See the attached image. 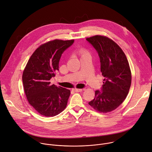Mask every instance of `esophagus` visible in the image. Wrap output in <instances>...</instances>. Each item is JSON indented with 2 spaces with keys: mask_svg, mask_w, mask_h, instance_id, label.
Returning a JSON list of instances; mask_svg holds the SVG:
<instances>
[{
  "mask_svg": "<svg viewBox=\"0 0 152 152\" xmlns=\"http://www.w3.org/2000/svg\"><path fill=\"white\" fill-rule=\"evenodd\" d=\"M73 91H74L75 92H81V91H82V89L75 88V89H73Z\"/></svg>",
  "mask_w": 152,
  "mask_h": 152,
  "instance_id": "obj_1",
  "label": "esophagus"
}]
</instances>
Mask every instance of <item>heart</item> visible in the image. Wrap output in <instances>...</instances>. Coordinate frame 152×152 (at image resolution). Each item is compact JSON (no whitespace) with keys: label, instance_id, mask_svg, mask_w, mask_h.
<instances>
[{"label":"heart","instance_id":"b5f03b06","mask_svg":"<svg viewBox=\"0 0 152 152\" xmlns=\"http://www.w3.org/2000/svg\"><path fill=\"white\" fill-rule=\"evenodd\" d=\"M79 54H80V55L81 56V57L85 56H86V55H90L89 53H88L87 51H86L85 50H84V49H82L80 50V51H79Z\"/></svg>","mask_w":152,"mask_h":152}]
</instances>
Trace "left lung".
Returning a JSON list of instances; mask_svg holds the SVG:
<instances>
[{
  "instance_id": "1",
  "label": "left lung",
  "mask_w": 152,
  "mask_h": 152,
  "mask_svg": "<svg viewBox=\"0 0 152 152\" xmlns=\"http://www.w3.org/2000/svg\"><path fill=\"white\" fill-rule=\"evenodd\" d=\"M97 51L100 61V71L104 76L101 90L88 104L100 113H109L118 107L129 93L131 85V72L122 49L109 38L96 35L86 38Z\"/></svg>"
}]
</instances>
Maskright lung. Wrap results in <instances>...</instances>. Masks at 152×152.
I'll use <instances>...</instances> for the list:
<instances>
[{
	"instance_id": "add662e5",
	"label": "right lung",
	"mask_w": 152,
	"mask_h": 152,
	"mask_svg": "<svg viewBox=\"0 0 152 152\" xmlns=\"http://www.w3.org/2000/svg\"><path fill=\"white\" fill-rule=\"evenodd\" d=\"M74 41L55 39L40 46L31 56L23 71L22 81L27 99L42 115L53 117L66 107L70 91L51 85L50 80L59 70L62 54Z\"/></svg>"
}]
</instances>
